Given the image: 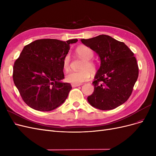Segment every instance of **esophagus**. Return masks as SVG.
I'll return each instance as SVG.
<instances>
[{
  "label": "esophagus",
  "instance_id": "esophagus-1",
  "mask_svg": "<svg viewBox=\"0 0 156 156\" xmlns=\"http://www.w3.org/2000/svg\"><path fill=\"white\" fill-rule=\"evenodd\" d=\"M81 84H72V87H79V86H81Z\"/></svg>",
  "mask_w": 156,
  "mask_h": 156
}]
</instances>
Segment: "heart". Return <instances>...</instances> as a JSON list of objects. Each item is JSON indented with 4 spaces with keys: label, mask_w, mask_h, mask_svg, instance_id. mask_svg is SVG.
<instances>
[{
    "label": "heart",
    "mask_w": 156,
    "mask_h": 156,
    "mask_svg": "<svg viewBox=\"0 0 156 156\" xmlns=\"http://www.w3.org/2000/svg\"><path fill=\"white\" fill-rule=\"evenodd\" d=\"M75 52L80 57L84 59V62L81 67L82 70L68 73L66 77V81L72 84H81L90 79L91 71L95 70L96 65L90 60L93 57L94 53L88 47L81 45L76 49ZM62 65L65 72H68L70 68V57L68 55L64 57Z\"/></svg>",
    "instance_id": "b5f03b06"
}]
</instances>
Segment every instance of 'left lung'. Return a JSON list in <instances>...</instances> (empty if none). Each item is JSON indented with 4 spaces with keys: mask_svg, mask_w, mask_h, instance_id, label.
<instances>
[{
    "mask_svg": "<svg viewBox=\"0 0 156 156\" xmlns=\"http://www.w3.org/2000/svg\"><path fill=\"white\" fill-rule=\"evenodd\" d=\"M82 43L98 55L100 67L92 83L94 90L87 100L100 110H111L124 103L133 91L139 76L134 54L124 42L102 34Z\"/></svg>",
    "mask_w": 156,
    "mask_h": 156,
    "instance_id": "1",
    "label": "left lung"
}]
</instances>
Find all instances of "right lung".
<instances>
[{
	"mask_svg": "<svg viewBox=\"0 0 156 156\" xmlns=\"http://www.w3.org/2000/svg\"><path fill=\"white\" fill-rule=\"evenodd\" d=\"M66 41L41 39L25 45L13 68V80L27 105L37 111H51L66 100L72 86L63 83V60L70 49Z\"/></svg>",
	"mask_w": 156,
	"mask_h": 156,
	"instance_id": "add662e5",
	"label": "right lung"
}]
</instances>
